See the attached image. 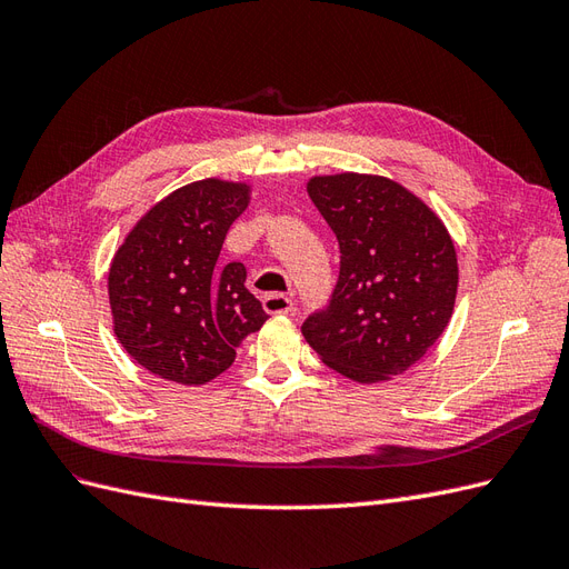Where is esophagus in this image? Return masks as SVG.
Wrapping results in <instances>:
<instances>
[{
  "instance_id": "34e87169",
  "label": "esophagus",
  "mask_w": 569,
  "mask_h": 569,
  "mask_svg": "<svg viewBox=\"0 0 569 569\" xmlns=\"http://www.w3.org/2000/svg\"><path fill=\"white\" fill-rule=\"evenodd\" d=\"M264 312L269 315H290L293 312V298H288L283 293H269L262 298Z\"/></svg>"
}]
</instances>
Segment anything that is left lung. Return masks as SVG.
Wrapping results in <instances>:
<instances>
[{"mask_svg": "<svg viewBox=\"0 0 569 569\" xmlns=\"http://www.w3.org/2000/svg\"><path fill=\"white\" fill-rule=\"evenodd\" d=\"M307 192L336 233L340 271L302 336L338 375L377 383L402 375L448 327L458 254L443 221L383 176H315Z\"/></svg>", "mask_w": 569, "mask_h": 569, "instance_id": "left-lung-1", "label": "left lung"}]
</instances>
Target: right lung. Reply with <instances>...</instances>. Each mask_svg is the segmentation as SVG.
I'll use <instances>...</instances> for the list:
<instances>
[{
  "label": "right lung",
  "mask_w": 569,
  "mask_h": 569,
  "mask_svg": "<svg viewBox=\"0 0 569 569\" xmlns=\"http://www.w3.org/2000/svg\"><path fill=\"white\" fill-rule=\"evenodd\" d=\"M250 186L204 178L173 190L126 236L109 267L113 333L152 375L183 386L217 379L242 338L269 319L246 267L219 264Z\"/></svg>",
  "instance_id": "right-lung-1"
}]
</instances>
